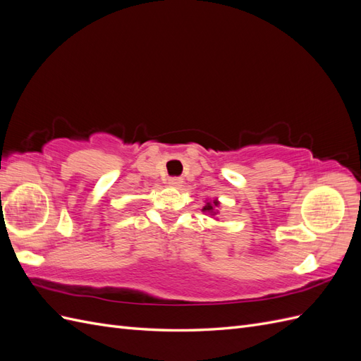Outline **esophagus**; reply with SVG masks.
Wrapping results in <instances>:
<instances>
[{"mask_svg":"<svg viewBox=\"0 0 361 361\" xmlns=\"http://www.w3.org/2000/svg\"><path fill=\"white\" fill-rule=\"evenodd\" d=\"M182 183H183V179H182V178H170V179H169V185H170V187H173V188L182 187Z\"/></svg>","mask_w":361,"mask_h":361,"instance_id":"34e87169","label":"esophagus"}]
</instances>
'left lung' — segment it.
I'll list each match as a JSON object with an SVG mask.
<instances>
[{
    "instance_id": "8db88e82",
    "label": "left lung",
    "mask_w": 361,
    "mask_h": 361,
    "mask_svg": "<svg viewBox=\"0 0 361 361\" xmlns=\"http://www.w3.org/2000/svg\"><path fill=\"white\" fill-rule=\"evenodd\" d=\"M218 207H220V202H218V199H214V200H206L202 212H204L206 215H211V216H215L218 214Z\"/></svg>"
}]
</instances>
